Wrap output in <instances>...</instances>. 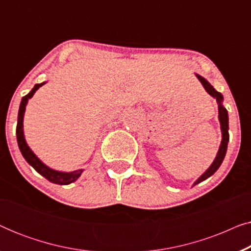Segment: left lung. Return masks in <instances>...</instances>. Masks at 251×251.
I'll return each instance as SVG.
<instances>
[{
    "label": "left lung",
    "mask_w": 251,
    "mask_h": 251,
    "mask_svg": "<svg viewBox=\"0 0 251 251\" xmlns=\"http://www.w3.org/2000/svg\"><path fill=\"white\" fill-rule=\"evenodd\" d=\"M199 80L201 81V83L203 84V87L205 90L208 91L209 95H211L212 97H215L217 99L218 101V111H219V121H221V126H222V135H223V138H222V144H221V147H219V151H218V154L217 156H216V159L214 161V163L211 164L210 168L205 171V173L202 175V176L199 178V179L195 181L194 185H197L199 183H201V181H203L207 179L211 176V175H214L216 171L219 167H221V164L223 162V160H224L225 157V154H226V150H227V143H228V139H229V135H228V114H227V111H226V108L224 106L222 105V101H223V96L221 92L216 91L214 87L209 83V82L203 78L200 75H198Z\"/></svg>",
    "instance_id": "1"
}]
</instances>
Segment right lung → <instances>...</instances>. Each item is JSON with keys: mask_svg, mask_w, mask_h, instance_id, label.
Returning a JSON list of instances; mask_svg holds the SVG:
<instances>
[{"mask_svg": "<svg viewBox=\"0 0 251 251\" xmlns=\"http://www.w3.org/2000/svg\"><path fill=\"white\" fill-rule=\"evenodd\" d=\"M44 83H39L35 84V87L32 89V91L29 92L28 95H26L25 97H23L22 102H20L19 107V113H18V122H17V140H18V146L20 152H22L23 156L25 157V160L28 162L30 166H32L34 169H35L40 175H42L44 178H47L48 180L51 181L53 184H59V185H68L73 183L77 179L78 177L81 176L82 171L83 170H76L73 171V173H59V171L52 170L50 168H48L46 164H43L41 161L37 159V156L34 154L27 144L25 142V138H24V131H23V119H24V113H25V107L27 101H28L29 98L33 97V95L35 94V91L39 89L41 85Z\"/></svg>", "mask_w": 251, "mask_h": 251, "instance_id": "obj_1", "label": "right lung"}]
</instances>
